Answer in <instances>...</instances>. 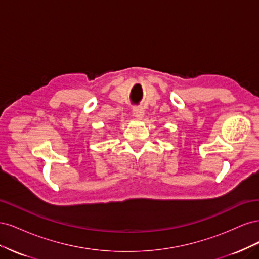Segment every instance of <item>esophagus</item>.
I'll return each instance as SVG.
<instances>
[{"label": "esophagus", "instance_id": "esophagus-1", "mask_svg": "<svg viewBox=\"0 0 259 259\" xmlns=\"http://www.w3.org/2000/svg\"><path fill=\"white\" fill-rule=\"evenodd\" d=\"M133 115H134L136 119H139V120L143 119L145 115V110L140 107H135L134 109H133Z\"/></svg>", "mask_w": 259, "mask_h": 259}]
</instances>
